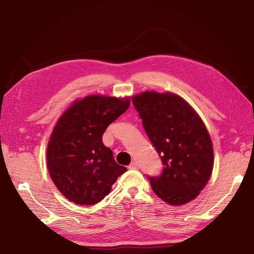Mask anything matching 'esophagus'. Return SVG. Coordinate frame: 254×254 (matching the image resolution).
<instances>
[{
	"label": "esophagus",
	"mask_w": 254,
	"mask_h": 254,
	"mask_svg": "<svg viewBox=\"0 0 254 254\" xmlns=\"http://www.w3.org/2000/svg\"><path fill=\"white\" fill-rule=\"evenodd\" d=\"M138 168V165L135 163V161H133V163L130 164V166H128V169H137Z\"/></svg>",
	"instance_id": "34e87169"
}]
</instances>
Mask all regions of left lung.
Masks as SVG:
<instances>
[{
	"label": "left lung",
	"mask_w": 254,
	"mask_h": 254,
	"mask_svg": "<svg viewBox=\"0 0 254 254\" xmlns=\"http://www.w3.org/2000/svg\"><path fill=\"white\" fill-rule=\"evenodd\" d=\"M132 102L164 169L149 177L153 191L170 205L195 198L212 175V139L202 119L180 96L144 91Z\"/></svg>",
	"instance_id": "obj_1"
}]
</instances>
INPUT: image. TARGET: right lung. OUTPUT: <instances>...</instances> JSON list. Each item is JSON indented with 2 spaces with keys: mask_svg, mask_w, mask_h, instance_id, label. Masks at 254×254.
Listing matches in <instances>:
<instances>
[{
  "mask_svg": "<svg viewBox=\"0 0 254 254\" xmlns=\"http://www.w3.org/2000/svg\"><path fill=\"white\" fill-rule=\"evenodd\" d=\"M128 107V98L93 95L75 101L59 119L48 144L47 163L58 190L71 202H100L127 171L102 143V134Z\"/></svg>",
  "mask_w": 254,
  "mask_h": 254,
  "instance_id": "add662e5",
  "label": "right lung"
}]
</instances>
